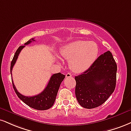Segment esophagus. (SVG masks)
<instances>
[{"mask_svg": "<svg viewBox=\"0 0 131 131\" xmlns=\"http://www.w3.org/2000/svg\"><path fill=\"white\" fill-rule=\"evenodd\" d=\"M71 77H72V74L70 72H68V73H67V74H66V78H71Z\"/></svg>", "mask_w": 131, "mask_h": 131, "instance_id": "esophagus-1", "label": "esophagus"}]
</instances>
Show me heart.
<instances>
[{"label": "heart", "mask_w": 131, "mask_h": 131, "mask_svg": "<svg viewBox=\"0 0 131 131\" xmlns=\"http://www.w3.org/2000/svg\"><path fill=\"white\" fill-rule=\"evenodd\" d=\"M98 52V46L94 42L78 40L63 46L60 50V55L64 59L70 60L71 70L82 72L92 65Z\"/></svg>", "instance_id": "heart-1"}]
</instances>
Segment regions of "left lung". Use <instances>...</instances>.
Listing matches in <instances>:
<instances>
[{
    "instance_id": "obj_1",
    "label": "left lung",
    "mask_w": 131,
    "mask_h": 131,
    "mask_svg": "<svg viewBox=\"0 0 131 131\" xmlns=\"http://www.w3.org/2000/svg\"><path fill=\"white\" fill-rule=\"evenodd\" d=\"M117 66L110 51L99 57L87 70L75 77V94L79 104L86 108L102 105L116 86Z\"/></svg>"
}]
</instances>
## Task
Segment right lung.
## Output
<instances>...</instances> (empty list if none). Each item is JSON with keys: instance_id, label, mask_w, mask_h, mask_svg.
Instances as JSON below:
<instances>
[{"instance_id": "obj_1", "label": "right lung", "mask_w": 131, "mask_h": 131, "mask_svg": "<svg viewBox=\"0 0 131 131\" xmlns=\"http://www.w3.org/2000/svg\"><path fill=\"white\" fill-rule=\"evenodd\" d=\"M34 41V38H31L27 42H26L24 44V45H29V44L32 41ZM25 46H20L16 51L13 59L12 63H11V75H12V71L13 67L15 65L19 54L21 50ZM64 78H65V75L61 74L60 72L53 74L50 78L48 85L45 88V89L41 93L37 94V95L34 96H26L21 94L20 93L18 92V91L16 89V86L14 84L13 80L12 83L13 89L15 90L17 96L26 104L36 110L45 111V110H48L49 108H50L53 105L55 101H56L57 94V92L59 91L60 85L61 82L63 81Z\"/></svg>"}]
</instances>
